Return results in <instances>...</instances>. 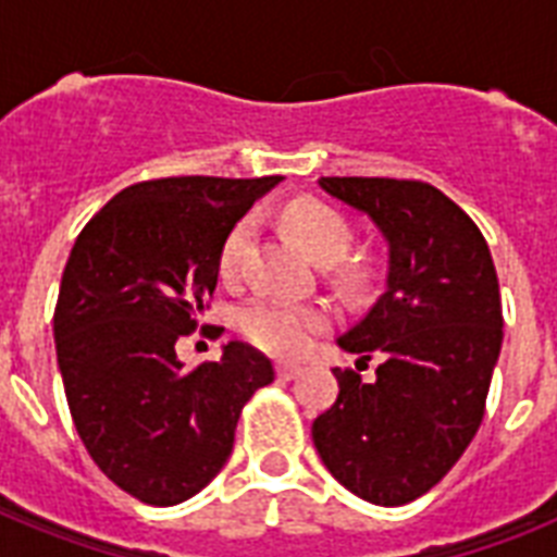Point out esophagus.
I'll return each instance as SVG.
<instances>
[{
  "label": "esophagus",
  "instance_id": "34e87169",
  "mask_svg": "<svg viewBox=\"0 0 557 557\" xmlns=\"http://www.w3.org/2000/svg\"><path fill=\"white\" fill-rule=\"evenodd\" d=\"M300 372H304V367H300V364H288V361H283V364H277V379H280V381L297 379Z\"/></svg>",
  "mask_w": 557,
  "mask_h": 557
}]
</instances>
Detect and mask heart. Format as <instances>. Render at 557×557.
<instances>
[{"label": "heart", "instance_id": "obj_1", "mask_svg": "<svg viewBox=\"0 0 557 557\" xmlns=\"http://www.w3.org/2000/svg\"><path fill=\"white\" fill-rule=\"evenodd\" d=\"M283 222L297 243L318 262H338L352 245V225L344 213L314 199H297L283 210ZM251 243V222L243 219L231 227V234L219 251V274L234 283L243 274L245 253ZM364 277L361 265H341V280L358 283ZM239 330L251 344L271 356H297L330 326V314L318 304H292L277 297H257L239 309Z\"/></svg>", "mask_w": 557, "mask_h": 557}]
</instances>
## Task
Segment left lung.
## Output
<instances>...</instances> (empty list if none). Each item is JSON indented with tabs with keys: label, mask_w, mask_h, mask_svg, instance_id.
<instances>
[{
	"label": "left lung",
	"mask_w": 557,
	"mask_h": 557,
	"mask_svg": "<svg viewBox=\"0 0 557 557\" xmlns=\"http://www.w3.org/2000/svg\"><path fill=\"white\" fill-rule=\"evenodd\" d=\"M387 239V286L338 338V398L314 419L323 466L375 506H405L448 474L483 422L500 358V283L488 243L442 190L407 178L323 176ZM376 361L367 380L360 370Z\"/></svg>",
	"instance_id": "1"
}]
</instances>
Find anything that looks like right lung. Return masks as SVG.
<instances>
[{
    "instance_id": "right-lung-1",
    "label": "right lung",
    "mask_w": 557,
    "mask_h": 557,
    "mask_svg": "<svg viewBox=\"0 0 557 557\" xmlns=\"http://www.w3.org/2000/svg\"><path fill=\"white\" fill-rule=\"evenodd\" d=\"M280 176L138 182L89 219L54 309L57 364L83 445L150 506L199 494L234 450L245 401L274 381L262 352L231 341L187 370L178 341L199 326L231 227Z\"/></svg>"
}]
</instances>
